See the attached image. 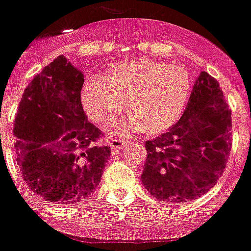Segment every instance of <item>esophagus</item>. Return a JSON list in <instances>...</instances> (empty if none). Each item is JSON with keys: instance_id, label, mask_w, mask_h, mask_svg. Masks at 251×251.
I'll use <instances>...</instances> for the list:
<instances>
[{"instance_id": "34e87169", "label": "esophagus", "mask_w": 251, "mask_h": 251, "mask_svg": "<svg viewBox=\"0 0 251 251\" xmlns=\"http://www.w3.org/2000/svg\"><path fill=\"white\" fill-rule=\"evenodd\" d=\"M128 143V140L120 139V137H114V139L108 140V145L112 151H119L120 148H123L126 144Z\"/></svg>"}]
</instances>
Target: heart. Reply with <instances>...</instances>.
Segmentation results:
<instances>
[{"mask_svg":"<svg viewBox=\"0 0 251 251\" xmlns=\"http://www.w3.org/2000/svg\"><path fill=\"white\" fill-rule=\"evenodd\" d=\"M191 91L187 69L151 59L116 64L106 75H89L82 86V104L93 122L108 124L127 110L131 126L154 135L179 118Z\"/></svg>","mask_w":251,"mask_h":251,"instance_id":"1","label":"heart"}]
</instances>
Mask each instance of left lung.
Here are the masks:
<instances>
[{"instance_id": "8db88e82", "label": "left lung", "mask_w": 251, "mask_h": 251, "mask_svg": "<svg viewBox=\"0 0 251 251\" xmlns=\"http://www.w3.org/2000/svg\"><path fill=\"white\" fill-rule=\"evenodd\" d=\"M145 148L141 180L158 200L183 203L217 183L232 148V111L212 75L200 73L178 123Z\"/></svg>"}]
</instances>
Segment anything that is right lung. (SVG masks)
<instances>
[{
  "mask_svg": "<svg viewBox=\"0 0 251 251\" xmlns=\"http://www.w3.org/2000/svg\"><path fill=\"white\" fill-rule=\"evenodd\" d=\"M83 75L59 56L25 89L14 123L17 164L32 192L56 204L87 199L111 149L81 103Z\"/></svg>",
  "mask_w": 251,
  "mask_h": 251,
  "instance_id": "obj_1",
  "label": "right lung"
}]
</instances>
